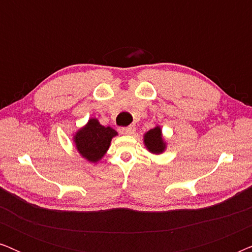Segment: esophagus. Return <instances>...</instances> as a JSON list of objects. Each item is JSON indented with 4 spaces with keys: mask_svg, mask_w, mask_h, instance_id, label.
Returning <instances> with one entry per match:
<instances>
[{
    "mask_svg": "<svg viewBox=\"0 0 252 252\" xmlns=\"http://www.w3.org/2000/svg\"><path fill=\"white\" fill-rule=\"evenodd\" d=\"M119 132L123 134H127V135H132L135 132V127L134 126H128V127H122L119 128Z\"/></svg>",
    "mask_w": 252,
    "mask_h": 252,
    "instance_id": "1",
    "label": "esophagus"
}]
</instances>
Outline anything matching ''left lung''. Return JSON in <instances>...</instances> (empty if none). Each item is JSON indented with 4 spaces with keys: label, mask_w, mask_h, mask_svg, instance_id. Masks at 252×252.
Wrapping results in <instances>:
<instances>
[{
    "label": "left lung",
    "mask_w": 252,
    "mask_h": 252,
    "mask_svg": "<svg viewBox=\"0 0 252 252\" xmlns=\"http://www.w3.org/2000/svg\"><path fill=\"white\" fill-rule=\"evenodd\" d=\"M143 142L147 149L155 155L164 153L165 148H166V143L163 140L159 126H156L155 128L148 130L143 136Z\"/></svg>",
    "instance_id": "1"
}]
</instances>
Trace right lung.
Wrapping results in <instances>:
<instances>
[{"label": "right lung", "mask_w": 252, "mask_h": 252, "mask_svg": "<svg viewBox=\"0 0 252 252\" xmlns=\"http://www.w3.org/2000/svg\"><path fill=\"white\" fill-rule=\"evenodd\" d=\"M118 133L111 127H105L96 118L88 120L86 125L78 130L73 141L79 154L91 163H97L108 151L113 136Z\"/></svg>", "instance_id": "right-lung-1"}]
</instances>
